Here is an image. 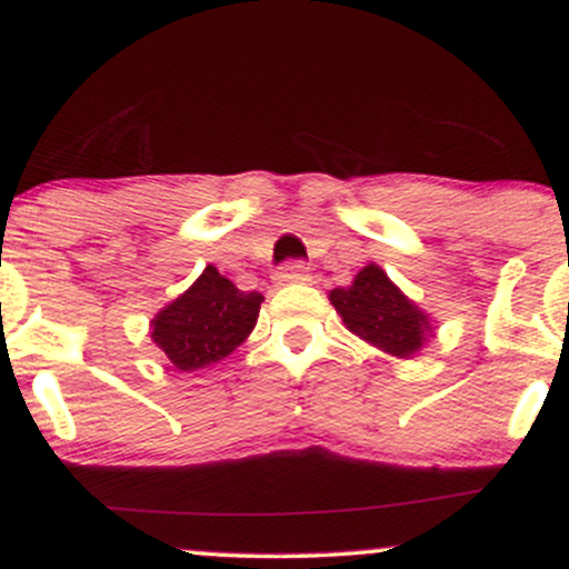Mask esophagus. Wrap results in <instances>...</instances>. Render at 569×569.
<instances>
[{
	"mask_svg": "<svg viewBox=\"0 0 569 569\" xmlns=\"http://www.w3.org/2000/svg\"><path fill=\"white\" fill-rule=\"evenodd\" d=\"M307 278H310V267L305 262H286L280 264L276 272L278 283H299V280H307Z\"/></svg>",
	"mask_w": 569,
	"mask_h": 569,
	"instance_id": "34e87169",
	"label": "esophagus"
}]
</instances>
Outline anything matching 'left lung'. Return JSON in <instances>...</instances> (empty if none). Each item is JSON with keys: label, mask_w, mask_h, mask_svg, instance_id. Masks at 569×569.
Wrapping results in <instances>:
<instances>
[{"label": "left lung", "mask_w": 569, "mask_h": 569, "mask_svg": "<svg viewBox=\"0 0 569 569\" xmlns=\"http://www.w3.org/2000/svg\"><path fill=\"white\" fill-rule=\"evenodd\" d=\"M331 305L356 337L390 356L409 358L426 342L428 318L398 291L377 264L363 267L348 289L329 293Z\"/></svg>", "instance_id": "left-lung-1"}]
</instances>
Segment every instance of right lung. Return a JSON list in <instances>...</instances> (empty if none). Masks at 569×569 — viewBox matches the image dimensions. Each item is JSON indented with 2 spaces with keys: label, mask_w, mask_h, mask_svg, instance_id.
<instances>
[{
  "label": "right lung",
  "mask_w": 569,
  "mask_h": 569,
  "mask_svg": "<svg viewBox=\"0 0 569 569\" xmlns=\"http://www.w3.org/2000/svg\"><path fill=\"white\" fill-rule=\"evenodd\" d=\"M262 302V293L240 291L208 264L192 289L158 312L152 339L176 369H202L230 356L251 335Z\"/></svg>",
  "instance_id": "obj_1"
}]
</instances>
